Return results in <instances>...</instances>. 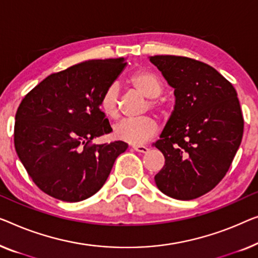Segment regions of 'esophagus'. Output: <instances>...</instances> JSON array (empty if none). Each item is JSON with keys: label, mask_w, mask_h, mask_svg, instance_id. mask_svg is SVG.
<instances>
[{"label": "esophagus", "mask_w": 258, "mask_h": 258, "mask_svg": "<svg viewBox=\"0 0 258 258\" xmlns=\"http://www.w3.org/2000/svg\"><path fill=\"white\" fill-rule=\"evenodd\" d=\"M133 149L137 152H142V154H145V152L149 151L148 147H145V145H133Z\"/></svg>", "instance_id": "obj_1"}]
</instances>
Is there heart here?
<instances>
[{"label":"heart","mask_w":258,"mask_h":258,"mask_svg":"<svg viewBox=\"0 0 258 258\" xmlns=\"http://www.w3.org/2000/svg\"><path fill=\"white\" fill-rule=\"evenodd\" d=\"M128 83L136 91L149 100V108L156 113H165V104L158 101L157 98L162 95L164 84L156 73L149 70H140L132 74ZM100 109L107 117L116 118L118 116V87L110 85L100 99ZM158 130V125L151 117H143L138 120H122L115 124L114 135L117 140L126 143L140 145L151 137H154Z\"/></svg>","instance_id":"heart-1"}]
</instances>
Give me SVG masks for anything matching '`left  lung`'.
<instances>
[{"mask_svg":"<svg viewBox=\"0 0 258 258\" xmlns=\"http://www.w3.org/2000/svg\"><path fill=\"white\" fill-rule=\"evenodd\" d=\"M149 59L174 88L175 98L154 143L165 157L156 185L173 199H196L221 181L241 144L244 122L237 93L205 62L178 55Z\"/></svg>","mask_w":258,"mask_h":258,"instance_id":"left-lung-1","label":"left lung"}]
</instances>
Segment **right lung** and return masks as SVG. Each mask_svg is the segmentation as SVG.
Returning <instances> with one entry per match:
<instances>
[{
    "instance_id": "1",
    "label": "right lung",
    "mask_w": 258,
    "mask_h": 258,
    "mask_svg": "<svg viewBox=\"0 0 258 258\" xmlns=\"http://www.w3.org/2000/svg\"><path fill=\"white\" fill-rule=\"evenodd\" d=\"M124 58L88 60L53 73L30 91L15 117V149L33 182L55 199L77 203L102 187L128 144H91L111 132L100 109Z\"/></svg>"
}]
</instances>
